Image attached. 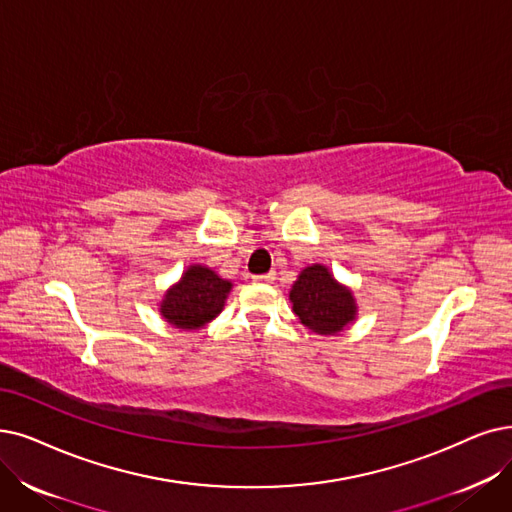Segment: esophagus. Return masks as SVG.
<instances>
[{
	"mask_svg": "<svg viewBox=\"0 0 512 512\" xmlns=\"http://www.w3.org/2000/svg\"><path fill=\"white\" fill-rule=\"evenodd\" d=\"M256 283H271L275 279V273H264V275H254L252 277Z\"/></svg>",
	"mask_w": 512,
	"mask_h": 512,
	"instance_id": "34e87169",
	"label": "esophagus"
}]
</instances>
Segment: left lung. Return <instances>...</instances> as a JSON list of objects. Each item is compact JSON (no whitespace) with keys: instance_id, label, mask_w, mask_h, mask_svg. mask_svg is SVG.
<instances>
[{"instance_id":"obj_1","label":"left lung","mask_w":512,"mask_h":512,"mask_svg":"<svg viewBox=\"0 0 512 512\" xmlns=\"http://www.w3.org/2000/svg\"><path fill=\"white\" fill-rule=\"evenodd\" d=\"M294 313L317 334H336L355 319L353 294L321 264L306 267L290 292Z\"/></svg>"}]
</instances>
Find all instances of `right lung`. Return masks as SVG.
<instances>
[{"label": "right lung", "mask_w": 512, "mask_h": 512, "mask_svg": "<svg viewBox=\"0 0 512 512\" xmlns=\"http://www.w3.org/2000/svg\"><path fill=\"white\" fill-rule=\"evenodd\" d=\"M231 292V281L206 267H191L161 302V315L180 330H195L214 319Z\"/></svg>", "instance_id": "obj_1"}]
</instances>
